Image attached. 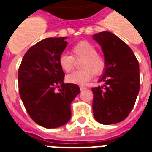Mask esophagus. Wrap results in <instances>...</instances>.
<instances>
[{
  "label": "esophagus",
  "instance_id": "34e87169",
  "mask_svg": "<svg viewBox=\"0 0 152 152\" xmlns=\"http://www.w3.org/2000/svg\"><path fill=\"white\" fill-rule=\"evenodd\" d=\"M80 90H84V89H86V87H85V86H80Z\"/></svg>",
  "mask_w": 152,
  "mask_h": 152
}]
</instances>
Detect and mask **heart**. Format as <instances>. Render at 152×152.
<instances>
[{
	"label": "heart",
	"mask_w": 152,
	"mask_h": 152,
	"mask_svg": "<svg viewBox=\"0 0 152 152\" xmlns=\"http://www.w3.org/2000/svg\"><path fill=\"white\" fill-rule=\"evenodd\" d=\"M83 58L80 67L83 70L73 72L66 76V80L70 84L84 86L92 78L94 74L99 75L104 71L106 62L104 58L97 53L96 47L89 41H80L72 48V55L62 53L58 58L61 68L69 72L73 69L75 59Z\"/></svg>",
	"instance_id": "1"
}]
</instances>
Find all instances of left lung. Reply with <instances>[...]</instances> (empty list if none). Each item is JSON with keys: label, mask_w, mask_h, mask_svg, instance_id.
Segmentation results:
<instances>
[{"label": "left lung", "mask_w": 152, "mask_h": 152, "mask_svg": "<svg viewBox=\"0 0 152 152\" xmlns=\"http://www.w3.org/2000/svg\"><path fill=\"white\" fill-rule=\"evenodd\" d=\"M104 54L106 67L99 82L93 88V112L95 120L102 124L124 121L136 102L140 88L139 64L129 47L109 31L93 36Z\"/></svg>", "instance_id": "8db88e82"}]
</instances>
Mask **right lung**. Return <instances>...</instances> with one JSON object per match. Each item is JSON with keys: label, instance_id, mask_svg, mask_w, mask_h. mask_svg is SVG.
Instances as JSON below:
<instances>
[{"label": "right lung", "instance_id": "obj_1", "mask_svg": "<svg viewBox=\"0 0 152 152\" xmlns=\"http://www.w3.org/2000/svg\"><path fill=\"white\" fill-rule=\"evenodd\" d=\"M66 38L39 41L27 51L18 68V90L25 108L37 124L47 129L69 121L71 103L80 92L77 85L63 82L58 58L67 45Z\"/></svg>", "mask_w": 152, "mask_h": 152}]
</instances>
